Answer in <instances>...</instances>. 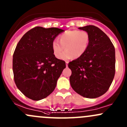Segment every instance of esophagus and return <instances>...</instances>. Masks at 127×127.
Listing matches in <instances>:
<instances>
[{"label": "esophagus", "mask_w": 127, "mask_h": 127, "mask_svg": "<svg viewBox=\"0 0 127 127\" xmlns=\"http://www.w3.org/2000/svg\"><path fill=\"white\" fill-rule=\"evenodd\" d=\"M68 63H69L68 61H66V67H67V66H68Z\"/></svg>", "instance_id": "34e87169"}]
</instances>
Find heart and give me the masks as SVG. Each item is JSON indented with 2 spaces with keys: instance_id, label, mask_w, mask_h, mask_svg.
<instances>
[{
  "instance_id": "heart-1",
  "label": "heart",
  "mask_w": 127,
  "mask_h": 127,
  "mask_svg": "<svg viewBox=\"0 0 127 127\" xmlns=\"http://www.w3.org/2000/svg\"><path fill=\"white\" fill-rule=\"evenodd\" d=\"M90 39V35L85 31H66L59 36V41L54 40L52 42L53 55L60 58L66 49V51L61 58L62 60H68L71 57H81L87 50Z\"/></svg>"
}]
</instances>
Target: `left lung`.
Masks as SVG:
<instances>
[{
    "label": "left lung",
    "instance_id": "left-lung-1",
    "mask_svg": "<svg viewBox=\"0 0 127 127\" xmlns=\"http://www.w3.org/2000/svg\"><path fill=\"white\" fill-rule=\"evenodd\" d=\"M90 35L87 50L68 64L72 74L70 84L74 91L87 98L104 94L111 86L116 72L115 48L103 31L93 25L79 28Z\"/></svg>",
    "mask_w": 127,
    "mask_h": 127
}]
</instances>
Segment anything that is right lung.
I'll use <instances>...</instances> for the list:
<instances>
[{
  "label": "right lung",
  "mask_w": 127,
  "mask_h": 127,
  "mask_svg": "<svg viewBox=\"0 0 127 127\" xmlns=\"http://www.w3.org/2000/svg\"><path fill=\"white\" fill-rule=\"evenodd\" d=\"M64 30L35 27L27 32L16 45L13 55L14 80L26 97L43 99L55 88L66 63L56 58L52 42Z\"/></svg>",
  "instance_id": "add662e5"
}]
</instances>
